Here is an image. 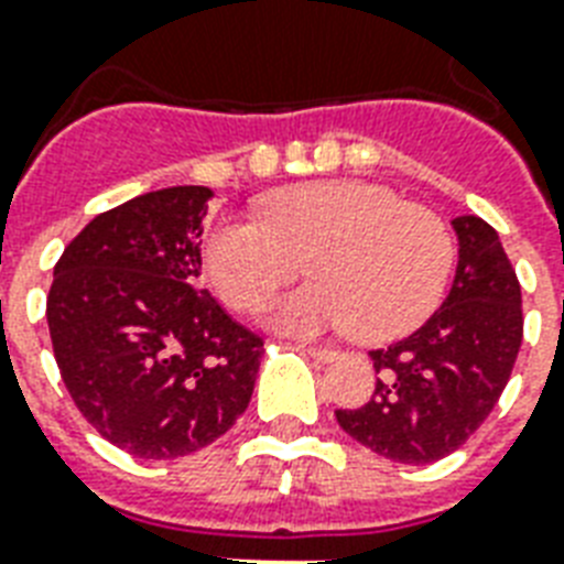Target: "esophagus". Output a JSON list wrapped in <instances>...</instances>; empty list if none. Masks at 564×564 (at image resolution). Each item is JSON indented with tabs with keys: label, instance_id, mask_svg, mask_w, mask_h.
<instances>
[{
	"label": "esophagus",
	"instance_id": "1",
	"mask_svg": "<svg viewBox=\"0 0 564 564\" xmlns=\"http://www.w3.org/2000/svg\"><path fill=\"white\" fill-rule=\"evenodd\" d=\"M307 354L310 357H316L318 362H334L339 357V351L334 348H322V345H307Z\"/></svg>",
	"mask_w": 564,
	"mask_h": 564
}]
</instances>
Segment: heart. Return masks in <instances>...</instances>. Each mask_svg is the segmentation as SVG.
Returning a JSON list of instances; mask_svg holds the SVG:
<instances>
[{
	"label": "heart",
	"instance_id": "1",
	"mask_svg": "<svg viewBox=\"0 0 564 564\" xmlns=\"http://www.w3.org/2000/svg\"><path fill=\"white\" fill-rule=\"evenodd\" d=\"M304 260L316 281L274 299L265 322L299 336L351 327L366 343H386L438 307L456 239L436 210L369 181L278 189L263 216H221L204 239L207 274L234 310L260 307Z\"/></svg>",
	"mask_w": 564,
	"mask_h": 564
}]
</instances>
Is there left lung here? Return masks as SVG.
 <instances>
[{
  "instance_id": "1",
  "label": "left lung",
  "mask_w": 564,
  "mask_h": 564,
  "mask_svg": "<svg viewBox=\"0 0 564 564\" xmlns=\"http://www.w3.org/2000/svg\"><path fill=\"white\" fill-rule=\"evenodd\" d=\"M454 230L459 263L445 304L369 354L380 375L369 403L336 410L348 436L401 465L436 463L468 442L507 389L524 336L521 283L498 230L480 216H459Z\"/></svg>"
}]
</instances>
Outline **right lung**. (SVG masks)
<instances>
[{"instance_id":"1","label":"right lung","mask_w":564,"mask_h":564,"mask_svg":"<svg viewBox=\"0 0 564 564\" xmlns=\"http://www.w3.org/2000/svg\"><path fill=\"white\" fill-rule=\"evenodd\" d=\"M210 198L207 187L137 195L99 213L55 263L46 318L66 392L137 459L202 451L254 392L263 339L195 290Z\"/></svg>"}]
</instances>
